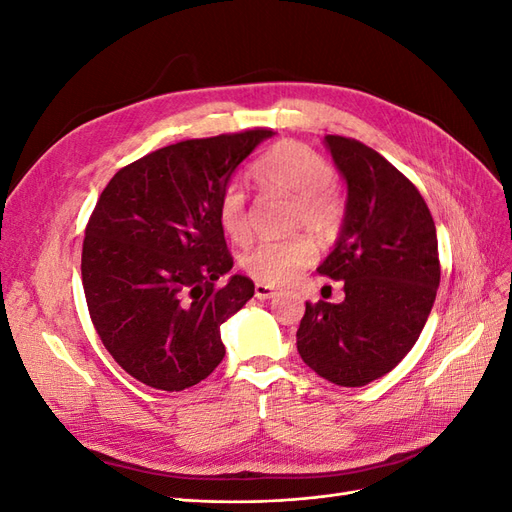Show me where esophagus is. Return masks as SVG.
I'll use <instances>...</instances> for the list:
<instances>
[{"mask_svg":"<svg viewBox=\"0 0 512 512\" xmlns=\"http://www.w3.org/2000/svg\"><path fill=\"white\" fill-rule=\"evenodd\" d=\"M254 294H256L258 299H273L275 294H277V290L273 286H267V284H256L254 286Z\"/></svg>","mask_w":512,"mask_h":512,"instance_id":"obj_1","label":"esophagus"}]
</instances>
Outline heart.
Instances as JSON below:
<instances>
[{
    "instance_id": "b5f03b06",
    "label": "heart",
    "mask_w": 512,
    "mask_h": 512,
    "mask_svg": "<svg viewBox=\"0 0 512 512\" xmlns=\"http://www.w3.org/2000/svg\"><path fill=\"white\" fill-rule=\"evenodd\" d=\"M252 177L262 192L292 198L290 224L294 228H307L327 239L342 226L344 200L333 190L335 168L312 147L301 143L275 145L252 166ZM218 224L230 241H250L252 228L241 190L228 188L220 196ZM312 258L314 243L297 235L258 243L239 258V265L258 284L282 286L305 269Z\"/></svg>"
}]
</instances>
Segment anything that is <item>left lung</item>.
<instances>
[{"label":"left lung","instance_id":"1","mask_svg":"<svg viewBox=\"0 0 512 512\" xmlns=\"http://www.w3.org/2000/svg\"><path fill=\"white\" fill-rule=\"evenodd\" d=\"M348 185L344 226L318 273L344 282L342 303H305L297 350L337 386H365L404 359L440 286L438 237L414 183L354 138L324 136Z\"/></svg>","mask_w":512,"mask_h":512}]
</instances>
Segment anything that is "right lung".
Wrapping results in <instances>:
<instances>
[{"label":"right lung","instance_id":"add662e5","mask_svg":"<svg viewBox=\"0 0 512 512\" xmlns=\"http://www.w3.org/2000/svg\"><path fill=\"white\" fill-rule=\"evenodd\" d=\"M192 138L117 170L85 228L83 288L91 322L121 369L151 389L183 391L224 359L220 327L254 297L232 275L218 203L237 166L273 136Z\"/></svg>","mask_w":512,"mask_h":512}]
</instances>
